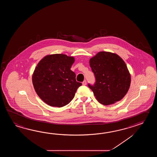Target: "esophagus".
<instances>
[{"instance_id":"obj_1","label":"esophagus","mask_w":157,"mask_h":157,"mask_svg":"<svg viewBox=\"0 0 157 157\" xmlns=\"http://www.w3.org/2000/svg\"><path fill=\"white\" fill-rule=\"evenodd\" d=\"M82 83V85H86V80L83 81Z\"/></svg>"}]
</instances>
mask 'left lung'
<instances>
[{"instance_id":"left-lung-1","label":"left lung","mask_w":157,"mask_h":157,"mask_svg":"<svg viewBox=\"0 0 157 157\" xmlns=\"http://www.w3.org/2000/svg\"><path fill=\"white\" fill-rule=\"evenodd\" d=\"M89 63L96 82L89 87L97 100L108 105L121 100L131 84V74L124 60L117 54L99 52L90 58Z\"/></svg>"}]
</instances>
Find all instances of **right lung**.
Listing matches in <instances>:
<instances>
[{
	"label": "right lung",
	"instance_id": "1",
	"mask_svg": "<svg viewBox=\"0 0 157 157\" xmlns=\"http://www.w3.org/2000/svg\"><path fill=\"white\" fill-rule=\"evenodd\" d=\"M75 58L63 54L47 55L37 64L32 81L40 99L51 107H63L74 99L82 83L71 70Z\"/></svg>",
	"mask_w": 157,
	"mask_h": 157
}]
</instances>
